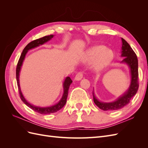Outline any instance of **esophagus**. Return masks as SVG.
Segmentation results:
<instances>
[{"mask_svg":"<svg viewBox=\"0 0 148 148\" xmlns=\"http://www.w3.org/2000/svg\"><path fill=\"white\" fill-rule=\"evenodd\" d=\"M83 74L82 72H79L77 74V75L75 76V79L76 81H79V80H81L83 78Z\"/></svg>","mask_w":148,"mask_h":148,"instance_id":"obj_1","label":"esophagus"}]
</instances>
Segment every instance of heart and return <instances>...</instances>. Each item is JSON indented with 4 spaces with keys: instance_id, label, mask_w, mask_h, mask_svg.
<instances>
[{
    "instance_id": "b5f03b06",
    "label": "heart",
    "mask_w": 148,
    "mask_h": 148,
    "mask_svg": "<svg viewBox=\"0 0 148 148\" xmlns=\"http://www.w3.org/2000/svg\"><path fill=\"white\" fill-rule=\"evenodd\" d=\"M98 57L94 65V68L99 70L109 65L113 60L114 55L112 50L106 49L104 46H96L92 47L87 52L86 60H93Z\"/></svg>"
}]
</instances>
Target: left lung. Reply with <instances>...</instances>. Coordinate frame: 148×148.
Masks as SVG:
<instances>
[{
  "instance_id": "obj_1",
  "label": "left lung",
  "mask_w": 148,
  "mask_h": 148,
  "mask_svg": "<svg viewBox=\"0 0 148 148\" xmlns=\"http://www.w3.org/2000/svg\"><path fill=\"white\" fill-rule=\"evenodd\" d=\"M121 57H124L121 63L126 64L130 69L131 82L128 89L117 99L110 102H104L97 99L94 90L92 92L93 100L95 104L103 110H116L126 106L135 96L138 89V62L137 56L129 44L123 38Z\"/></svg>"
}]
</instances>
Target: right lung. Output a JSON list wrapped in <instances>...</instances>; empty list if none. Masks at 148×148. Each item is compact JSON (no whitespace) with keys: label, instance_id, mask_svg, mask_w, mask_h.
I'll return each instance as SVG.
<instances>
[{"label":"right lung","instance_id":"right-lung-1","mask_svg":"<svg viewBox=\"0 0 148 148\" xmlns=\"http://www.w3.org/2000/svg\"><path fill=\"white\" fill-rule=\"evenodd\" d=\"M53 37V35L51 34L49 36H46L42 37L41 38H39L38 39L34 40V41H31L29 42L27 46H26L25 49H23V52H22L20 56V59L18 60V62L16 66V82H17V85L18 88V91L21 99L22 100L25 104L29 107V108L33 109L35 112H36L38 113H39L41 114H49L57 112V111L60 110L62 107H63L65 104H66L67 96H68V92H69V89L70 87V85L72 83V81L70 79L69 77H67L65 78L64 83H63V88H64V93L62 97L60 99V100L58 102L57 104L55 105H53L51 106L48 107H39V106H36L33 104H30L26 100L25 98L24 97L23 94L21 92V88L20 86V80H19V77H20V72L21 70V67L23 64V62L24 61V59L25 58L26 54L27 53L28 51L31 49H34L35 47H37L39 46L42 45L44 43L47 42V41H50V40Z\"/></svg>","mask_w":148,"mask_h":148}]
</instances>
